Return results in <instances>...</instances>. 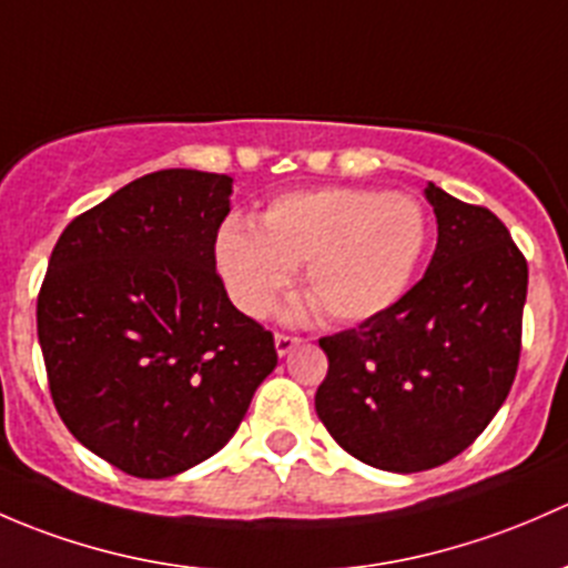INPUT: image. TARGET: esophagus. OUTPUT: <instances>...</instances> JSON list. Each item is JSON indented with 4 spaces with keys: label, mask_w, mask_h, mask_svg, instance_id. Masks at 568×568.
Wrapping results in <instances>:
<instances>
[{
    "label": "esophagus",
    "mask_w": 568,
    "mask_h": 568,
    "mask_svg": "<svg viewBox=\"0 0 568 568\" xmlns=\"http://www.w3.org/2000/svg\"><path fill=\"white\" fill-rule=\"evenodd\" d=\"M303 344L301 336H290V333H276V353L278 355H290L292 349Z\"/></svg>",
    "instance_id": "34e87169"
}]
</instances>
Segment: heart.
<instances>
[{"label": "heart", "mask_w": 568, "mask_h": 568, "mask_svg": "<svg viewBox=\"0 0 568 568\" xmlns=\"http://www.w3.org/2000/svg\"><path fill=\"white\" fill-rule=\"evenodd\" d=\"M429 224L413 196L374 189L297 191L273 199L260 230L230 221L215 262L232 301L262 317L303 265V290L333 323H364L410 290Z\"/></svg>", "instance_id": "heart-1"}]
</instances>
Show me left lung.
<instances>
[{"label":"left lung","instance_id":"8db88e82","mask_svg":"<svg viewBox=\"0 0 568 568\" xmlns=\"http://www.w3.org/2000/svg\"><path fill=\"white\" fill-rule=\"evenodd\" d=\"M437 248L399 303L320 338L314 396L333 440L366 465L418 473L465 452L511 390L528 262L493 210L426 185Z\"/></svg>","mask_w":568,"mask_h":568}]
</instances>
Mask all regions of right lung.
Listing matches in <instances>:
<instances>
[{"label": "right lung", "mask_w": 568, "mask_h": 568, "mask_svg": "<svg viewBox=\"0 0 568 568\" xmlns=\"http://www.w3.org/2000/svg\"><path fill=\"white\" fill-rule=\"evenodd\" d=\"M232 178L161 169L75 215L51 251L38 338L70 435L136 478H169L230 443L278 364L232 306L215 237Z\"/></svg>", "instance_id": "obj_1"}]
</instances>
